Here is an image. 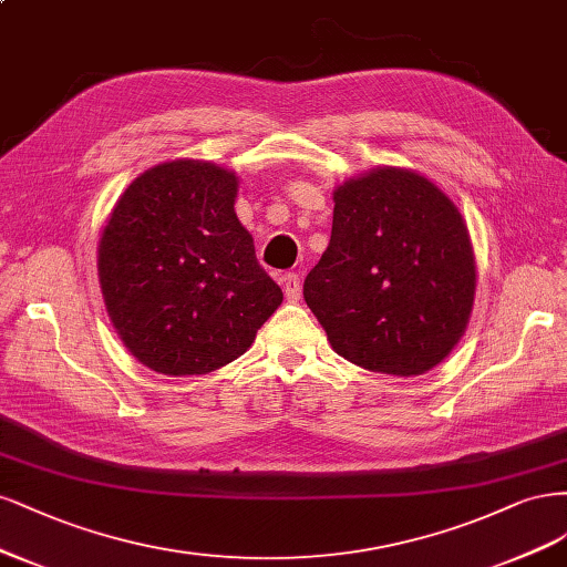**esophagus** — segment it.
<instances>
[{
	"mask_svg": "<svg viewBox=\"0 0 567 567\" xmlns=\"http://www.w3.org/2000/svg\"><path fill=\"white\" fill-rule=\"evenodd\" d=\"M282 287H285L287 301L301 299V278L297 276V272H285V276H282Z\"/></svg>",
	"mask_w": 567,
	"mask_h": 567,
	"instance_id": "34e87169",
	"label": "esophagus"
}]
</instances>
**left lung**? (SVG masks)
Segmentation results:
<instances>
[{
    "label": "left lung",
    "mask_w": 567,
    "mask_h": 567,
    "mask_svg": "<svg viewBox=\"0 0 567 567\" xmlns=\"http://www.w3.org/2000/svg\"><path fill=\"white\" fill-rule=\"evenodd\" d=\"M473 295L468 228L426 176L379 167L334 190L332 237L303 299L341 358L424 374L462 339Z\"/></svg>",
    "instance_id": "1"
}]
</instances>
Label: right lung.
Listing matches in <instances>:
<instances>
[{
	"mask_svg": "<svg viewBox=\"0 0 567 567\" xmlns=\"http://www.w3.org/2000/svg\"><path fill=\"white\" fill-rule=\"evenodd\" d=\"M237 176L174 159L122 193L99 243L103 301L132 355L159 374L240 358L282 303L235 214Z\"/></svg>",
	"mask_w": 567,
	"mask_h": 567,
	"instance_id": "1",
	"label": "right lung"
}]
</instances>
